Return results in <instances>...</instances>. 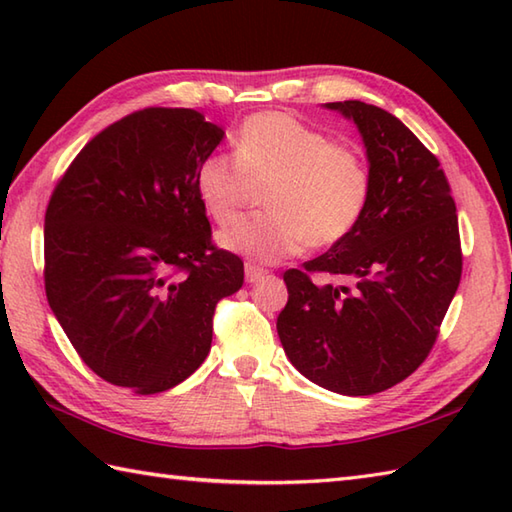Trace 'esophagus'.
<instances>
[{
	"instance_id": "34e87169",
	"label": "esophagus",
	"mask_w": 512,
	"mask_h": 512,
	"mask_svg": "<svg viewBox=\"0 0 512 512\" xmlns=\"http://www.w3.org/2000/svg\"><path fill=\"white\" fill-rule=\"evenodd\" d=\"M244 273H246V281L248 284H255V281L262 279L266 275V268L262 266H255V264H246L244 266Z\"/></svg>"
}]
</instances>
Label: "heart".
Listing matches in <instances>:
<instances>
[{"label":"heart","mask_w":512,"mask_h":512,"mask_svg":"<svg viewBox=\"0 0 512 512\" xmlns=\"http://www.w3.org/2000/svg\"><path fill=\"white\" fill-rule=\"evenodd\" d=\"M253 184H268L270 211L226 228L220 244L275 264L308 244L330 246L352 231L369 198V169L356 147L330 143L292 114L262 112L239 127L235 156L217 151L195 171L200 204L222 226L235 220Z\"/></svg>","instance_id":"obj_1"}]
</instances>
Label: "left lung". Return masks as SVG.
I'll use <instances>...</instances> for the list:
<instances>
[{
	"instance_id": "8db88e82",
	"label": "left lung",
	"mask_w": 512,
	"mask_h": 512,
	"mask_svg": "<svg viewBox=\"0 0 512 512\" xmlns=\"http://www.w3.org/2000/svg\"><path fill=\"white\" fill-rule=\"evenodd\" d=\"M325 107L363 136L369 198L328 253L286 270L277 332L312 383L369 396L416 372L438 339L462 277L458 215L438 158L394 114L361 101Z\"/></svg>"
}]
</instances>
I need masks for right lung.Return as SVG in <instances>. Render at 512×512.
<instances>
[{
    "mask_svg": "<svg viewBox=\"0 0 512 512\" xmlns=\"http://www.w3.org/2000/svg\"><path fill=\"white\" fill-rule=\"evenodd\" d=\"M222 138L200 112L147 107L96 134L52 191L46 297L107 383L158 394L189 378L211 350L217 301L244 284L195 191Z\"/></svg>",
    "mask_w": 512,
    "mask_h": 512,
    "instance_id": "obj_1",
    "label": "right lung"
}]
</instances>
